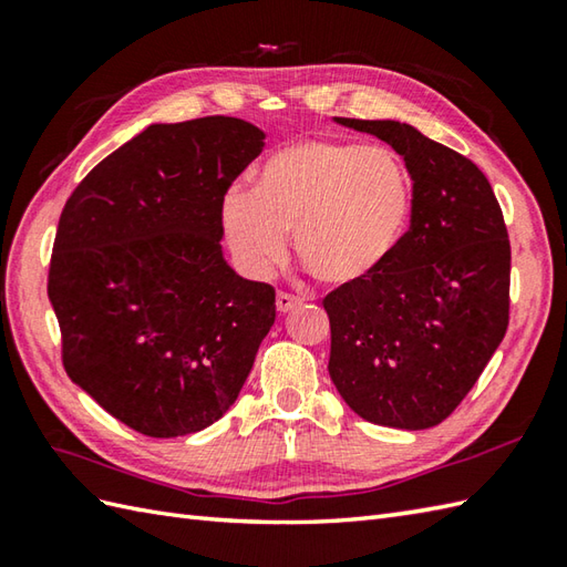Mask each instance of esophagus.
Returning a JSON list of instances; mask_svg holds the SVG:
<instances>
[{
    "label": "esophagus",
    "mask_w": 567,
    "mask_h": 567,
    "mask_svg": "<svg viewBox=\"0 0 567 567\" xmlns=\"http://www.w3.org/2000/svg\"><path fill=\"white\" fill-rule=\"evenodd\" d=\"M275 305H277V311H280V315H287V311H290V309L302 305V299L295 297V295H287V292H277Z\"/></svg>",
    "instance_id": "34e87169"
}]
</instances>
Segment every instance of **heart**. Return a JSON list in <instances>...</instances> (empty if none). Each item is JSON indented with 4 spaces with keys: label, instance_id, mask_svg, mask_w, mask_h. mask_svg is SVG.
I'll return each instance as SVG.
<instances>
[{
    "label": "heart",
    "instance_id": "heart-1",
    "mask_svg": "<svg viewBox=\"0 0 567 567\" xmlns=\"http://www.w3.org/2000/svg\"><path fill=\"white\" fill-rule=\"evenodd\" d=\"M412 177L384 146L336 138L287 143L221 202V231L240 272L265 277L297 256L323 285L370 280L400 248L412 219Z\"/></svg>",
    "mask_w": 567,
    "mask_h": 567
}]
</instances>
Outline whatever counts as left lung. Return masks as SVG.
I'll return each instance as SVG.
<instances>
[{
  "instance_id": "1",
  "label": "left lung",
  "mask_w": 567,
  "mask_h": 567,
  "mask_svg": "<svg viewBox=\"0 0 567 567\" xmlns=\"http://www.w3.org/2000/svg\"><path fill=\"white\" fill-rule=\"evenodd\" d=\"M378 136L412 177V224L370 280L323 297L329 375L370 424H441L483 375L509 327L512 250L483 171L419 128L333 118Z\"/></svg>"
}]
</instances>
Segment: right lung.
I'll list each match as a JSON object with an SVG mask.
<instances>
[{
    "label": "right lung",
    "instance_id": "1",
    "mask_svg": "<svg viewBox=\"0 0 567 567\" xmlns=\"http://www.w3.org/2000/svg\"><path fill=\"white\" fill-rule=\"evenodd\" d=\"M265 134L244 118L151 124L92 167L58 221L48 299L70 380L151 439L197 433L244 388L275 290L221 250V202Z\"/></svg>",
    "mask_w": 567,
    "mask_h": 567
}]
</instances>
